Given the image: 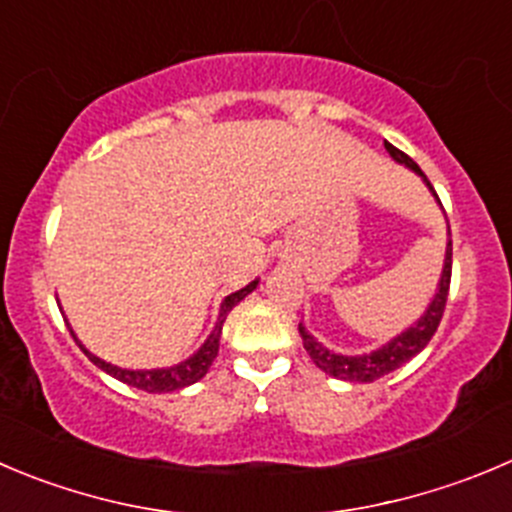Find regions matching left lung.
<instances>
[{
  "mask_svg": "<svg viewBox=\"0 0 512 512\" xmlns=\"http://www.w3.org/2000/svg\"><path fill=\"white\" fill-rule=\"evenodd\" d=\"M387 153L392 155L397 163H405L407 168L415 170L422 180L427 183V188L432 191V196L437 198L435 188L432 183L427 180V175L422 173L420 165L405 155L402 150H397L394 145L384 143ZM440 201V198H437ZM450 236V231H447ZM450 276H452V241L447 238V251H445V266H442V276H440V284H437V294L435 299L430 301L425 314L415 321V326H410L407 332L397 334L392 342H387L384 347L374 349L369 354H357V357H347V354H334L324 347V344L316 342L309 332L304 329V324H299V334L304 339V349L309 352V357L314 359L316 367L321 372H326L329 377H337L344 379V382H374V379L384 377V374L394 372L397 367H402L405 362H410L412 357L422 352V349L430 344V339L435 337L437 326H440L442 314H445V304H447V291H450Z\"/></svg>",
  "mask_w": 512,
  "mask_h": 512,
  "instance_id": "1",
  "label": "left lung"
}]
</instances>
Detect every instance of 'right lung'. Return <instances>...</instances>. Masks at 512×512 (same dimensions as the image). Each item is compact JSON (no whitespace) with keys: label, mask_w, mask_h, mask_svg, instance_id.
Segmentation results:
<instances>
[{"label":"right lung","mask_w":512,"mask_h":512,"mask_svg":"<svg viewBox=\"0 0 512 512\" xmlns=\"http://www.w3.org/2000/svg\"><path fill=\"white\" fill-rule=\"evenodd\" d=\"M256 286H259V279L251 281L248 286H243V289L236 291V294L226 296V299H223V304H221V311H218V321H216V326H213L211 337L203 342V347L198 349L193 357H188L186 362L175 364V367H165V369H123V367H115V364L105 362V359H100V357H95V354L87 352V349L80 344V339L75 337V332H70V334L75 337V342L80 344L82 352L90 357V362L95 364V367H100L102 372L110 374V377L120 379V382L130 384V387L145 389V392H175V389H183V387H188V384H196L198 379L206 377V372L211 369L213 359L218 357V342H221V329H223V321H226L228 311H231L233 306L238 304V301L246 299V296L251 294Z\"/></svg>","instance_id":"1"}]
</instances>
